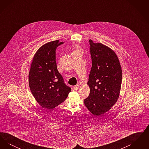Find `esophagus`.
Listing matches in <instances>:
<instances>
[{"instance_id":"1","label":"esophagus","mask_w":149,"mask_h":149,"mask_svg":"<svg viewBox=\"0 0 149 149\" xmlns=\"http://www.w3.org/2000/svg\"><path fill=\"white\" fill-rule=\"evenodd\" d=\"M74 90H75V91H77V90H78V89H79V85H75L74 87Z\"/></svg>"}]
</instances>
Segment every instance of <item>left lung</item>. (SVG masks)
Masks as SVG:
<instances>
[{
	"label": "left lung",
	"instance_id": "1",
	"mask_svg": "<svg viewBox=\"0 0 149 149\" xmlns=\"http://www.w3.org/2000/svg\"><path fill=\"white\" fill-rule=\"evenodd\" d=\"M92 66L88 85L90 94L84 103L91 113L97 116L108 111L119 98L122 69L113 50L89 40Z\"/></svg>",
	"mask_w": 149,
	"mask_h": 149
}]
</instances>
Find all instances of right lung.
<instances>
[{
  "label": "right lung",
  "mask_w": 149,
  "mask_h": 149,
  "mask_svg": "<svg viewBox=\"0 0 149 149\" xmlns=\"http://www.w3.org/2000/svg\"><path fill=\"white\" fill-rule=\"evenodd\" d=\"M63 43L56 40L43 45L36 51L31 64L29 86L36 101L43 108H54L71 92L57 68L55 51Z\"/></svg>",
  "instance_id": "right-lung-1"
}]
</instances>
